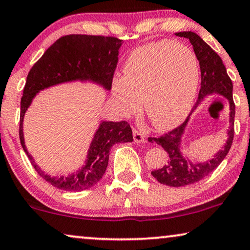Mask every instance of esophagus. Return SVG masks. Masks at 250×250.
Instances as JSON below:
<instances>
[{
  "instance_id": "obj_1",
  "label": "esophagus",
  "mask_w": 250,
  "mask_h": 250,
  "mask_svg": "<svg viewBox=\"0 0 250 250\" xmlns=\"http://www.w3.org/2000/svg\"><path fill=\"white\" fill-rule=\"evenodd\" d=\"M132 135H134V141L137 143V144H141V143L145 142L144 134H143L142 131L137 130V129H134V131H132Z\"/></svg>"
}]
</instances>
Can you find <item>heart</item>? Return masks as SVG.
<instances>
[{"label": "heart", "instance_id": "obj_1", "mask_svg": "<svg viewBox=\"0 0 250 250\" xmlns=\"http://www.w3.org/2000/svg\"><path fill=\"white\" fill-rule=\"evenodd\" d=\"M200 68L191 50L178 42H152L134 50L123 66V78L112 82V96L125 115L142 109L158 130H171L191 111Z\"/></svg>", "mask_w": 250, "mask_h": 250}]
</instances>
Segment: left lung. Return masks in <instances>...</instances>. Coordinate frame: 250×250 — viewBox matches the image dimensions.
I'll list each match as a JSON object with an SVG mask.
<instances>
[{
    "label": "left lung",
    "mask_w": 250,
    "mask_h": 250,
    "mask_svg": "<svg viewBox=\"0 0 250 250\" xmlns=\"http://www.w3.org/2000/svg\"><path fill=\"white\" fill-rule=\"evenodd\" d=\"M176 35L181 38L188 39L193 45L195 56H197L201 71V89L199 91V97L194 108L191 114L188 116L185 122L178 128L168 132V134L160 136L158 138L149 137V143H155L164 147L168 153V162L164 167L158 170L152 171V176L161 184L174 186H185L201 181L206 176L215 170L219 164L224 160L231 148L232 141L234 136V115L235 105L232 97L233 84L231 79L229 78L224 64L219 56L202 40L200 36L193 32H178ZM210 94H221L229 102V129L227 132L228 138L223 147L208 162L194 163L191 162L184 155L181 151V139L185 133V129L190 117L191 113L203 101V99Z\"/></svg>",
    "instance_id": "8db88e82"
}]
</instances>
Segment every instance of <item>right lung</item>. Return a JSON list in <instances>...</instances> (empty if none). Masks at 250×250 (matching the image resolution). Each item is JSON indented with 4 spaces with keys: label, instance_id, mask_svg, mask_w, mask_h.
<instances>
[{
    "label": "right lung",
    "instance_id": "add662e5",
    "mask_svg": "<svg viewBox=\"0 0 250 250\" xmlns=\"http://www.w3.org/2000/svg\"><path fill=\"white\" fill-rule=\"evenodd\" d=\"M123 41L111 36L72 34L58 39L31 68L21 103L19 138L22 148L38 174L52 186L64 191L79 192L101 181L108 165L111 147L116 143L132 142L128 122L101 121L86 153L82 167L67 176H51L36 165L25 145L24 118L33 99L42 90L68 82H91L111 90Z\"/></svg>",
    "mask_w": 250,
    "mask_h": 250
}]
</instances>
